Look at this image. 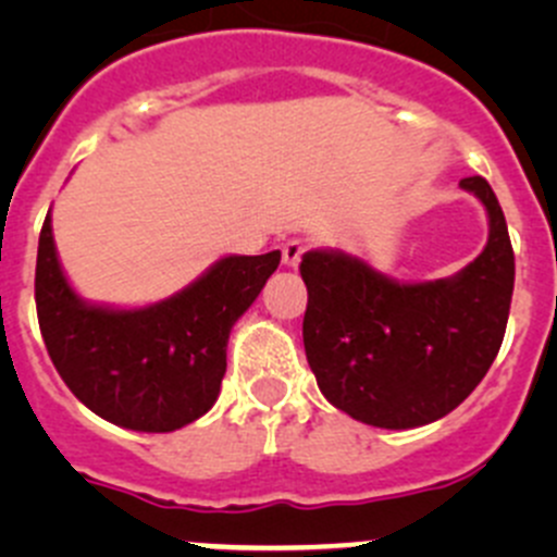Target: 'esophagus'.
<instances>
[{"label":"esophagus","instance_id":"1","mask_svg":"<svg viewBox=\"0 0 557 557\" xmlns=\"http://www.w3.org/2000/svg\"><path fill=\"white\" fill-rule=\"evenodd\" d=\"M301 256H305V243H301V239H288V243L283 245V263L288 269L299 267Z\"/></svg>","mask_w":557,"mask_h":557}]
</instances>
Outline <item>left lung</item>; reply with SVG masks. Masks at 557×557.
<instances>
[{
	"label": "left lung",
	"instance_id": "left-lung-1",
	"mask_svg": "<svg viewBox=\"0 0 557 557\" xmlns=\"http://www.w3.org/2000/svg\"><path fill=\"white\" fill-rule=\"evenodd\" d=\"M485 205V250L455 277L404 285L358 258L310 250L305 352L320 393L377 429H414L453 412L496 361L515 290V252L485 177L460 180Z\"/></svg>",
	"mask_w": 557,
	"mask_h": 557
}]
</instances>
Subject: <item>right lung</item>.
<instances>
[{"label": "right lung", "mask_w": 557, "mask_h": 557, "mask_svg": "<svg viewBox=\"0 0 557 557\" xmlns=\"http://www.w3.org/2000/svg\"><path fill=\"white\" fill-rule=\"evenodd\" d=\"M277 267L280 250L228 256L145 310L91 307L61 272L48 212L35 272L39 331L55 372L91 412L123 429L166 434L215 404L232 325Z\"/></svg>", "instance_id": "right-lung-1"}]
</instances>
